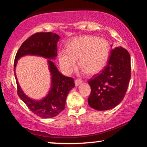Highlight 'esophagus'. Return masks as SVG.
Returning <instances> with one entry per match:
<instances>
[{
    "label": "esophagus",
    "instance_id": "esophagus-1",
    "mask_svg": "<svg viewBox=\"0 0 147 147\" xmlns=\"http://www.w3.org/2000/svg\"><path fill=\"white\" fill-rule=\"evenodd\" d=\"M82 82H83L81 80H76L74 81V84H75V86H79L80 84H81Z\"/></svg>",
    "mask_w": 147,
    "mask_h": 147
}]
</instances>
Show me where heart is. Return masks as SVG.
I'll return each mask as SVG.
<instances>
[{"instance_id":"b5f03b06","label":"heart","mask_w":147,"mask_h":147,"mask_svg":"<svg viewBox=\"0 0 147 147\" xmlns=\"http://www.w3.org/2000/svg\"><path fill=\"white\" fill-rule=\"evenodd\" d=\"M109 56V45L106 39L94 36L74 38L69 41L67 51L61 50L58 57L61 70L70 74L76 66L86 73L93 75L98 73L106 66Z\"/></svg>"}]
</instances>
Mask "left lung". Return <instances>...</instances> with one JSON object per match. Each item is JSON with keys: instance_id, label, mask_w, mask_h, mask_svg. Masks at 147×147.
<instances>
[{"instance_id": "obj_1", "label": "left lung", "mask_w": 147, "mask_h": 147, "mask_svg": "<svg viewBox=\"0 0 147 147\" xmlns=\"http://www.w3.org/2000/svg\"><path fill=\"white\" fill-rule=\"evenodd\" d=\"M130 77L128 52L121 47L111 50L107 65L88 82L91 89L88 98L89 106L98 111L115 108L124 98Z\"/></svg>"}]
</instances>
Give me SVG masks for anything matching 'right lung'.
<instances>
[{
	"instance_id": "1",
	"label": "right lung",
	"mask_w": 147,
	"mask_h": 147,
	"mask_svg": "<svg viewBox=\"0 0 147 147\" xmlns=\"http://www.w3.org/2000/svg\"><path fill=\"white\" fill-rule=\"evenodd\" d=\"M59 39L58 34L53 32L35 34L21 45L15 58L14 73L18 95L32 112L44 119L54 117L63 110L67 96L74 87L73 78L63 75L52 61L57 56V43ZM25 55L40 56L48 59L47 63L51 76V88L47 95L39 100L27 96L22 90L16 78V63L20 58Z\"/></svg>"
}]
</instances>
